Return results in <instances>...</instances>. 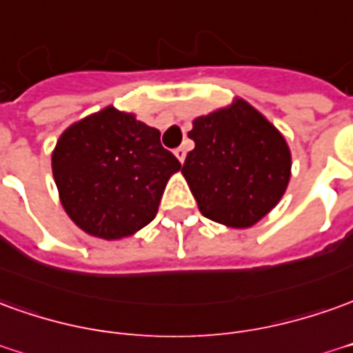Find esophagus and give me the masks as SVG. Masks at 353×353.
<instances>
[{
  "label": "esophagus",
  "instance_id": "obj_1",
  "mask_svg": "<svg viewBox=\"0 0 353 353\" xmlns=\"http://www.w3.org/2000/svg\"><path fill=\"white\" fill-rule=\"evenodd\" d=\"M174 152H176V157L179 159V162H183L185 157H187V147H185V145H181V147H177Z\"/></svg>",
  "mask_w": 353,
  "mask_h": 353
}]
</instances>
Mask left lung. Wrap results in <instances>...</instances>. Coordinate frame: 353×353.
Listing matches in <instances>:
<instances>
[{
    "label": "left lung",
    "instance_id": "8db88e82",
    "mask_svg": "<svg viewBox=\"0 0 353 353\" xmlns=\"http://www.w3.org/2000/svg\"><path fill=\"white\" fill-rule=\"evenodd\" d=\"M183 172L199 210L229 228H250L281 201L290 177L285 137L246 101L196 118Z\"/></svg>",
    "mask_w": 353,
    "mask_h": 353
}]
</instances>
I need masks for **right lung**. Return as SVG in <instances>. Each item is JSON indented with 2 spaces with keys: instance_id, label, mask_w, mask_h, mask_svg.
<instances>
[{
  "instance_id": "add662e5",
  "label": "right lung",
  "mask_w": 353,
  "mask_h": 353,
  "mask_svg": "<svg viewBox=\"0 0 353 353\" xmlns=\"http://www.w3.org/2000/svg\"><path fill=\"white\" fill-rule=\"evenodd\" d=\"M51 164L66 214L107 241L151 223L170 176L181 168L159 130L112 107L70 125Z\"/></svg>"
}]
</instances>
